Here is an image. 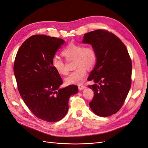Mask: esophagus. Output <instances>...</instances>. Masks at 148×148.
<instances>
[{"instance_id":"obj_1","label":"esophagus","mask_w":148,"mask_h":148,"mask_svg":"<svg viewBox=\"0 0 148 148\" xmlns=\"http://www.w3.org/2000/svg\"><path fill=\"white\" fill-rule=\"evenodd\" d=\"M85 88H86V86H82V85H79L78 86V88L80 90H83V89H84Z\"/></svg>"}]
</instances>
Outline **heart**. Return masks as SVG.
<instances>
[{"label": "heart", "instance_id": "heart-1", "mask_svg": "<svg viewBox=\"0 0 148 148\" xmlns=\"http://www.w3.org/2000/svg\"><path fill=\"white\" fill-rule=\"evenodd\" d=\"M61 55L67 61L74 60L76 69L65 79L67 84H81L87 75V69H92L96 64L97 56L95 49L91 46L84 47L80 44L70 43L63 49ZM52 66L59 75L66 76L69 72L65 62L57 57L52 60Z\"/></svg>", "mask_w": 148, "mask_h": 148}]
</instances>
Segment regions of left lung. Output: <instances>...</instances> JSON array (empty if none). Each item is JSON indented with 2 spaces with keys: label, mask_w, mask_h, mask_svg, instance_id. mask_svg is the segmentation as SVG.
<instances>
[{
  "label": "left lung",
  "mask_w": 148,
  "mask_h": 148,
  "mask_svg": "<svg viewBox=\"0 0 148 148\" xmlns=\"http://www.w3.org/2000/svg\"><path fill=\"white\" fill-rule=\"evenodd\" d=\"M82 41L92 46L97 56L87 79L95 82L88 86L94 91L90 107L97 116H111L121 108L131 86L132 62L128 50L116 36L106 30L86 33Z\"/></svg>",
  "instance_id": "8db88e82"
}]
</instances>
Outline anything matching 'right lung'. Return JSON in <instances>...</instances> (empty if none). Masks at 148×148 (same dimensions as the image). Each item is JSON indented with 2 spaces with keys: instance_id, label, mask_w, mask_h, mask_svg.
I'll list each match as a JSON object with an SVG mask.
<instances>
[{
  "instance_id": "right-lung-1",
  "label": "right lung",
  "mask_w": 148,
  "mask_h": 148,
  "mask_svg": "<svg viewBox=\"0 0 148 148\" xmlns=\"http://www.w3.org/2000/svg\"><path fill=\"white\" fill-rule=\"evenodd\" d=\"M65 41L45 35H34L20 46L14 64L18 90L27 107L38 119L55 122L69 110L71 95L78 86L61 88L62 80L52 66L55 53Z\"/></svg>"
}]
</instances>
